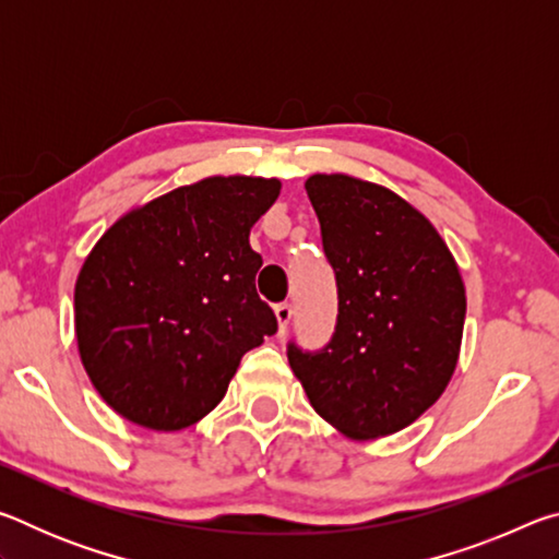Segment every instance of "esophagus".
Masks as SVG:
<instances>
[{"mask_svg": "<svg viewBox=\"0 0 559 559\" xmlns=\"http://www.w3.org/2000/svg\"><path fill=\"white\" fill-rule=\"evenodd\" d=\"M290 316H293V308L290 302H278L276 306V320H278V337H283L288 333V325H290Z\"/></svg>", "mask_w": 559, "mask_h": 559, "instance_id": "esophagus-1", "label": "esophagus"}]
</instances>
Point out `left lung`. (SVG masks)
<instances>
[{"instance_id":"obj_1","label":"left lung","mask_w":559,"mask_h":559,"mask_svg":"<svg viewBox=\"0 0 559 559\" xmlns=\"http://www.w3.org/2000/svg\"><path fill=\"white\" fill-rule=\"evenodd\" d=\"M337 281V325L318 353L288 345L313 409L349 439L402 431L456 370L466 288L447 241L419 210L349 175L306 182Z\"/></svg>"}]
</instances>
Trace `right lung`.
<instances>
[{
  "mask_svg": "<svg viewBox=\"0 0 559 559\" xmlns=\"http://www.w3.org/2000/svg\"><path fill=\"white\" fill-rule=\"evenodd\" d=\"M278 194V179L206 177L120 216L93 246L75 281V340L112 412L155 431L192 427L276 333L249 234Z\"/></svg>",
  "mask_w": 559,
  "mask_h": 559,
  "instance_id": "obj_1",
  "label": "right lung"
}]
</instances>
